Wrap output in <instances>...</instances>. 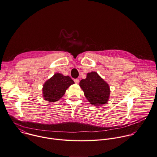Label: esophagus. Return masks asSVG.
<instances>
[{
    "instance_id": "obj_1",
    "label": "esophagus",
    "mask_w": 157,
    "mask_h": 157,
    "mask_svg": "<svg viewBox=\"0 0 157 157\" xmlns=\"http://www.w3.org/2000/svg\"><path fill=\"white\" fill-rule=\"evenodd\" d=\"M74 81H75V82L76 84H78L79 80V79H74Z\"/></svg>"
}]
</instances>
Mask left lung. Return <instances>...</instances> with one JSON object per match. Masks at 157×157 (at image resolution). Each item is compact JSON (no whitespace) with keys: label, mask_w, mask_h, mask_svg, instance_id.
I'll return each instance as SVG.
<instances>
[{"label":"left lung","mask_w":157,"mask_h":157,"mask_svg":"<svg viewBox=\"0 0 157 157\" xmlns=\"http://www.w3.org/2000/svg\"><path fill=\"white\" fill-rule=\"evenodd\" d=\"M79 86L87 100L95 106L105 104L109 100V86L95 71L87 73L86 78L81 80Z\"/></svg>","instance_id":"8db88e82"}]
</instances>
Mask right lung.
<instances>
[{"instance_id": "add662e5", "label": "right lung", "mask_w": 157, "mask_h": 157, "mask_svg": "<svg viewBox=\"0 0 157 157\" xmlns=\"http://www.w3.org/2000/svg\"><path fill=\"white\" fill-rule=\"evenodd\" d=\"M75 82L68 76L56 73L47 80L43 87L44 100L49 102H56L65 94L66 90Z\"/></svg>"}]
</instances>
